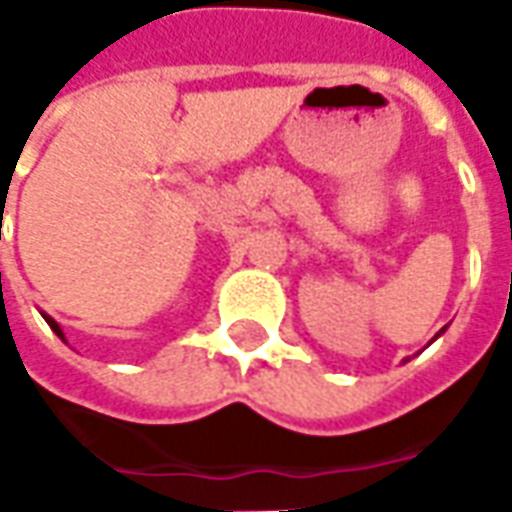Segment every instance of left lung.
Returning <instances> with one entry per match:
<instances>
[{"instance_id":"left-lung-1","label":"left lung","mask_w":512,"mask_h":512,"mask_svg":"<svg viewBox=\"0 0 512 512\" xmlns=\"http://www.w3.org/2000/svg\"><path fill=\"white\" fill-rule=\"evenodd\" d=\"M441 332H444V329H441ZM441 332H439V334H441ZM439 334H436V337H439Z\"/></svg>"}]
</instances>
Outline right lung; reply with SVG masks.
I'll list each match as a JSON object with an SVG mask.
<instances>
[{
    "label": "right lung",
    "mask_w": 512,
    "mask_h": 512,
    "mask_svg": "<svg viewBox=\"0 0 512 512\" xmlns=\"http://www.w3.org/2000/svg\"><path fill=\"white\" fill-rule=\"evenodd\" d=\"M43 318H46V323H49V326H51V332H54V334H57V337H62V340H65V334H62L60 323L54 321V318H49V315H46V312H43Z\"/></svg>",
    "instance_id": "right-lung-1"
}]
</instances>
